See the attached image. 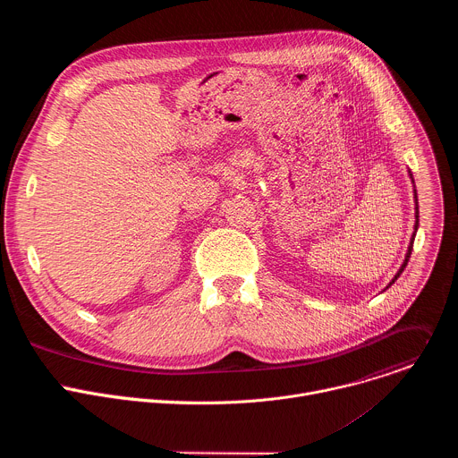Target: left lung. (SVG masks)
<instances>
[{
	"mask_svg": "<svg viewBox=\"0 0 458 458\" xmlns=\"http://www.w3.org/2000/svg\"><path fill=\"white\" fill-rule=\"evenodd\" d=\"M411 175V174H410ZM411 179H413V175H411ZM419 199H417V190H415V219H417V223H415V233H417V228H419V203H417ZM415 233H413V237H411V242H410V246H408V253H406V259H404V263H403V267H401V270L397 272V276L391 279V283H389V286L394 284L399 277H401V274L404 272V268H406V265H408V260H410V255H411V250H413V241H415Z\"/></svg>",
	"mask_w": 458,
	"mask_h": 458,
	"instance_id": "1",
	"label": "left lung"
}]
</instances>
